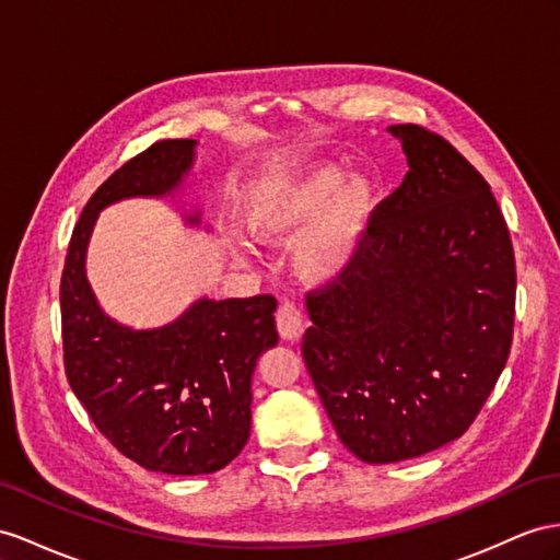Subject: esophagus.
Returning a JSON list of instances; mask_svg holds the SVG:
<instances>
[{
    "instance_id": "esophagus-1",
    "label": "esophagus",
    "mask_w": 560,
    "mask_h": 560,
    "mask_svg": "<svg viewBox=\"0 0 560 560\" xmlns=\"http://www.w3.org/2000/svg\"><path fill=\"white\" fill-rule=\"evenodd\" d=\"M277 328H279V336L283 340H298L305 331L303 310H300L295 303H291V300H285V303L277 312Z\"/></svg>"
}]
</instances>
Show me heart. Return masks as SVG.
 Listing matches in <instances>:
<instances>
[{
  "instance_id": "b5f03b06",
  "label": "heart",
  "mask_w": 560,
  "mask_h": 560,
  "mask_svg": "<svg viewBox=\"0 0 560 560\" xmlns=\"http://www.w3.org/2000/svg\"><path fill=\"white\" fill-rule=\"evenodd\" d=\"M376 203L374 182L338 165H314L267 184L246 210L250 234L281 243L312 222L293 246L300 279L322 283L340 277L360 255Z\"/></svg>"
}]
</instances>
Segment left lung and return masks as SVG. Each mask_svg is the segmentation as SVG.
Segmentation results:
<instances>
[{
  "label": "left lung",
  "mask_w": 560,
  "mask_h": 560,
  "mask_svg": "<svg viewBox=\"0 0 560 560\" xmlns=\"http://www.w3.org/2000/svg\"><path fill=\"white\" fill-rule=\"evenodd\" d=\"M409 172L364 246L307 295L303 360L340 442L395 464L462 438L506 366L515 257L497 200L447 139L393 125Z\"/></svg>",
  "instance_id": "obj_1"
}]
</instances>
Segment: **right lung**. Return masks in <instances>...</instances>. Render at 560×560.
<instances>
[{"mask_svg": "<svg viewBox=\"0 0 560 560\" xmlns=\"http://www.w3.org/2000/svg\"><path fill=\"white\" fill-rule=\"evenodd\" d=\"M196 143L155 141L113 172L80 214L61 277L70 388L113 447L167 476L214 472L246 447L257 357L279 342L277 300L200 298L172 324L135 331L98 307L84 255L104 208L175 194L194 165ZM186 222L200 224V212Z\"/></svg>", "mask_w": 560, "mask_h": 560, "instance_id": "right-lung-1", "label": "right lung"}]
</instances>
